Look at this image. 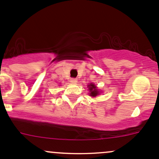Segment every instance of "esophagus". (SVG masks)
<instances>
[{
  "label": "esophagus",
  "instance_id": "34e87169",
  "mask_svg": "<svg viewBox=\"0 0 159 159\" xmlns=\"http://www.w3.org/2000/svg\"><path fill=\"white\" fill-rule=\"evenodd\" d=\"M77 81H78V79H77V78H71V79H70V82L71 83H76Z\"/></svg>",
  "mask_w": 159,
  "mask_h": 159
}]
</instances>
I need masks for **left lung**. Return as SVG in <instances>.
Masks as SVG:
<instances>
[{
	"instance_id": "obj_1",
	"label": "left lung",
	"mask_w": 159,
	"mask_h": 159,
	"mask_svg": "<svg viewBox=\"0 0 159 159\" xmlns=\"http://www.w3.org/2000/svg\"><path fill=\"white\" fill-rule=\"evenodd\" d=\"M89 91H90V95L92 97H96L98 94V91L96 89V86L94 84H90L89 85Z\"/></svg>"
}]
</instances>
